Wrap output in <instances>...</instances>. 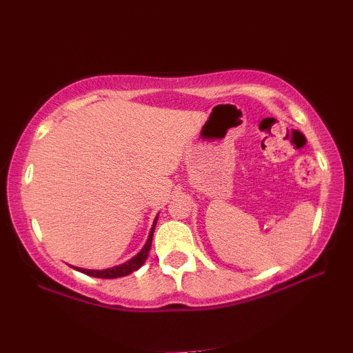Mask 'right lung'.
Returning <instances> with one entry per match:
<instances>
[{
    "mask_svg": "<svg viewBox=\"0 0 353 353\" xmlns=\"http://www.w3.org/2000/svg\"><path fill=\"white\" fill-rule=\"evenodd\" d=\"M157 219L155 218L154 224H152V229H150V234L148 241H145L144 248L141 249L139 254H137L134 258H130L129 261H125L124 264H119L115 265V268H110V269H104V270H89V269H81V268H73L78 272H83V274L89 275V276H95V278H119V276H125L132 274V272L138 270L141 265L144 264L145 258L149 256V250H150V245H152V238H154V230H155V225H157Z\"/></svg>",
    "mask_w": 353,
    "mask_h": 353,
    "instance_id": "add662e5",
    "label": "right lung"
}]
</instances>
